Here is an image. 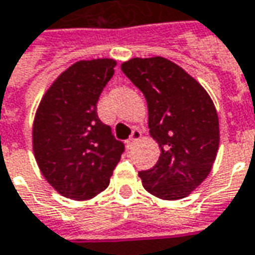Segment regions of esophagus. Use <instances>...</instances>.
<instances>
[{
    "label": "esophagus",
    "instance_id": "34e87169",
    "mask_svg": "<svg viewBox=\"0 0 255 255\" xmlns=\"http://www.w3.org/2000/svg\"><path fill=\"white\" fill-rule=\"evenodd\" d=\"M140 137H141V131L139 130V129H134V130L131 131V136L130 139L128 140V147L131 148L137 141L140 140Z\"/></svg>",
    "mask_w": 255,
    "mask_h": 255
}]
</instances>
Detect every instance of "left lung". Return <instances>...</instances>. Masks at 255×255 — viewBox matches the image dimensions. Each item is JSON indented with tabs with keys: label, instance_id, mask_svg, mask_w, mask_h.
I'll return each instance as SVG.
<instances>
[{
	"label": "left lung",
	"instance_id": "1",
	"mask_svg": "<svg viewBox=\"0 0 255 255\" xmlns=\"http://www.w3.org/2000/svg\"><path fill=\"white\" fill-rule=\"evenodd\" d=\"M147 101L150 136L160 157L140 171L144 189L165 201L188 196L209 175L219 148V118L209 94L185 70L164 57L121 66Z\"/></svg>",
	"mask_w": 255,
	"mask_h": 255
}]
</instances>
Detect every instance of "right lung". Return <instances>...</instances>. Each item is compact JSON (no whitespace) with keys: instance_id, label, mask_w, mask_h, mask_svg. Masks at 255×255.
<instances>
[{"instance_id":"right-lung-1","label":"right lung","mask_w":255,"mask_h":255,"mask_svg":"<svg viewBox=\"0 0 255 255\" xmlns=\"http://www.w3.org/2000/svg\"><path fill=\"white\" fill-rule=\"evenodd\" d=\"M115 66L112 59L77 61L57 77L37 108L32 131L36 161L47 182L70 199L102 192L125 151L97 114Z\"/></svg>"}]
</instances>
